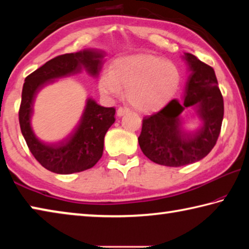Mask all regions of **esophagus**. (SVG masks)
Listing matches in <instances>:
<instances>
[{"mask_svg":"<svg viewBox=\"0 0 249 249\" xmlns=\"http://www.w3.org/2000/svg\"><path fill=\"white\" fill-rule=\"evenodd\" d=\"M129 112V109L128 108H126V107H119L117 108V111H116V115L117 116H123L124 114H126V113H128Z\"/></svg>","mask_w":249,"mask_h":249,"instance_id":"34e87169","label":"esophagus"}]
</instances>
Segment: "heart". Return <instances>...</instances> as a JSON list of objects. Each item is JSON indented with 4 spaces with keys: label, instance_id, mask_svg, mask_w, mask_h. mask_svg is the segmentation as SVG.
I'll return each mask as SVG.
<instances>
[{
    "label": "heart",
    "instance_id": "heart-1",
    "mask_svg": "<svg viewBox=\"0 0 249 249\" xmlns=\"http://www.w3.org/2000/svg\"><path fill=\"white\" fill-rule=\"evenodd\" d=\"M180 72L171 62L151 54H132L116 59L111 71L99 78L101 93L125 96L133 107L142 113L161 109L170 102L179 89Z\"/></svg>",
    "mask_w": 249,
    "mask_h": 249
}]
</instances>
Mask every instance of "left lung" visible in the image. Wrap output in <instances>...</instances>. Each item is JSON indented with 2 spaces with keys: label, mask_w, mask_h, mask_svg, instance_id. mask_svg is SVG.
Wrapping results in <instances>:
<instances>
[{
  "label": "left lung",
  "mask_w": 249,
  "mask_h": 249,
  "mask_svg": "<svg viewBox=\"0 0 249 249\" xmlns=\"http://www.w3.org/2000/svg\"><path fill=\"white\" fill-rule=\"evenodd\" d=\"M183 59L190 70L182 100H172L153 115L142 119L138 137L141 149L158 165L181 167L204 158L215 146L221 132L224 102L212 67L192 53ZM192 107L201 121L189 129L183 112Z\"/></svg>",
  "instance_id": "obj_1"
}]
</instances>
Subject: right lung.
Instances as JSON below:
<instances>
[{
    "mask_svg": "<svg viewBox=\"0 0 249 249\" xmlns=\"http://www.w3.org/2000/svg\"><path fill=\"white\" fill-rule=\"evenodd\" d=\"M104 52L84 49L46 62L25 79L18 117L29 150L41 166L59 175H69L93 167L102 157L104 136L115 122V108L104 107L88 98L81 116L68 132L47 140L32 126L34 103L38 92L56 79L80 73L82 69L96 78L103 66Z\"/></svg>",
    "mask_w": 249,
    "mask_h": 249,
    "instance_id": "1",
    "label": "right lung"
}]
</instances>
